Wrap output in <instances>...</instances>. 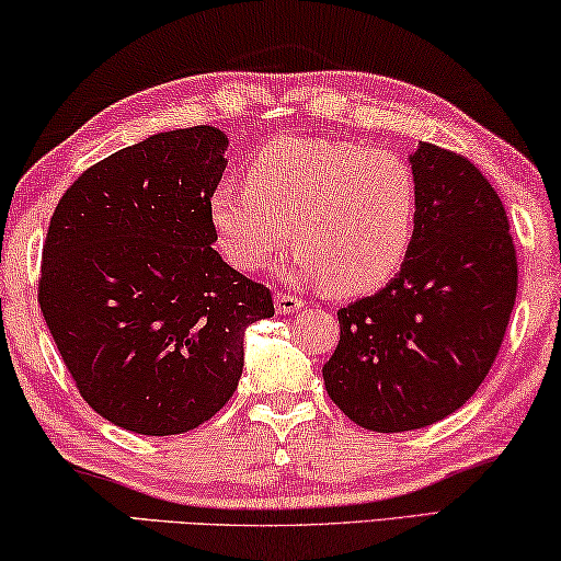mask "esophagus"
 Instances as JSON below:
<instances>
[{"mask_svg": "<svg viewBox=\"0 0 561 561\" xmlns=\"http://www.w3.org/2000/svg\"><path fill=\"white\" fill-rule=\"evenodd\" d=\"M273 300H275V310H278L280 316L298 313V310H302V306H306V302H302L300 298L288 296V293H275Z\"/></svg>", "mask_w": 561, "mask_h": 561, "instance_id": "esophagus-1", "label": "esophagus"}]
</instances>
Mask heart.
I'll return each instance as SVG.
<instances>
[{"label": "heart", "instance_id": "b5f03b06", "mask_svg": "<svg viewBox=\"0 0 561 561\" xmlns=\"http://www.w3.org/2000/svg\"><path fill=\"white\" fill-rule=\"evenodd\" d=\"M417 214L405 159L313 136L263 144L243 181H220L208 196L216 245L236 271L263 268L290 233L288 278L325 283L341 298L388 286L408 261Z\"/></svg>", "mask_w": 561, "mask_h": 561}]
</instances>
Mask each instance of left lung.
Returning a JSON list of instances; mask_svg holds the SVG:
<instances>
[{"label":"left lung","mask_w":561,"mask_h":561,"mask_svg":"<svg viewBox=\"0 0 561 561\" xmlns=\"http://www.w3.org/2000/svg\"><path fill=\"white\" fill-rule=\"evenodd\" d=\"M417 231L400 273L337 310L323 367L330 400L373 433L427 427L488 378L517 298V253L497 191L465 156L420 141L410 153Z\"/></svg>","instance_id":"8db88e82"}]
</instances>
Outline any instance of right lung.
Returning <instances> with one entry per match:
<instances>
[{"label":"right lung","instance_id":"1","mask_svg":"<svg viewBox=\"0 0 561 561\" xmlns=\"http://www.w3.org/2000/svg\"><path fill=\"white\" fill-rule=\"evenodd\" d=\"M226 134H153L94 163L54 210L39 306L91 408L139 435H181L233 398L243 335L271 290L218 251L208 196Z\"/></svg>","mask_w":561,"mask_h":561}]
</instances>
